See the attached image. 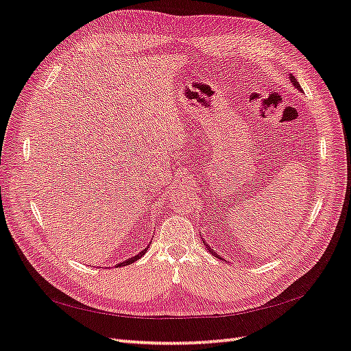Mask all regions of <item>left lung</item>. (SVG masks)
Segmentation results:
<instances>
[{
	"instance_id": "8db88e82",
	"label": "left lung",
	"mask_w": 351,
	"mask_h": 351,
	"mask_svg": "<svg viewBox=\"0 0 351 351\" xmlns=\"http://www.w3.org/2000/svg\"><path fill=\"white\" fill-rule=\"evenodd\" d=\"M291 82H292L293 85H295V88L301 90V88H300V84H298V81H297V78H295V77H292V75H291ZM211 252H213V251H211ZM213 254H214L215 257H217V254H215V252H213Z\"/></svg>"
}]
</instances>
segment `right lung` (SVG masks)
Here are the masks:
<instances>
[{
    "instance_id": "add662e5",
    "label": "right lung",
    "mask_w": 351,
    "mask_h": 351,
    "mask_svg": "<svg viewBox=\"0 0 351 351\" xmlns=\"http://www.w3.org/2000/svg\"><path fill=\"white\" fill-rule=\"evenodd\" d=\"M149 248V246H147ZM147 248H145L143 251H141L138 255H136V257H132V258H130V260H127V261H124V263H121V264H118V266H128V264H131V263H134V261H137L140 257H143V255L146 254V251H147Z\"/></svg>"
}]
</instances>
